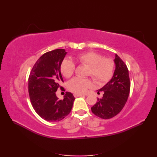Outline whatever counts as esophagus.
<instances>
[{"label": "esophagus", "instance_id": "obj_1", "mask_svg": "<svg viewBox=\"0 0 157 157\" xmlns=\"http://www.w3.org/2000/svg\"><path fill=\"white\" fill-rule=\"evenodd\" d=\"M73 95H74V96H75V98H77V97H80V96H84V95H83V94H76V93H75Z\"/></svg>", "mask_w": 157, "mask_h": 157}]
</instances>
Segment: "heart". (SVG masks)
<instances>
[{
    "label": "heart",
    "mask_w": 157,
    "mask_h": 157,
    "mask_svg": "<svg viewBox=\"0 0 157 157\" xmlns=\"http://www.w3.org/2000/svg\"><path fill=\"white\" fill-rule=\"evenodd\" d=\"M76 60L82 65L90 67L89 75L98 84H104L110 80L115 73V63L111 58L104 57L94 52H88L79 54ZM76 66L72 60L64 59L61 65V72L65 78H70L75 71ZM91 80L88 78L75 77L67 83V88L76 94H83L92 86Z\"/></svg>",
    "instance_id": "1"
}]
</instances>
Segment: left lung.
<instances>
[{
    "label": "left lung",
    "instance_id": "left-lung-1",
    "mask_svg": "<svg viewBox=\"0 0 157 157\" xmlns=\"http://www.w3.org/2000/svg\"><path fill=\"white\" fill-rule=\"evenodd\" d=\"M115 73L110 81L98 93L103 92V97L98 98V101L91 107L92 112L103 119H109L119 113L124 107L129 96L130 82L128 69L125 63L118 55L114 59Z\"/></svg>",
    "mask_w": 157,
    "mask_h": 157
}]
</instances>
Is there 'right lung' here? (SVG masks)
<instances>
[{
    "mask_svg": "<svg viewBox=\"0 0 157 157\" xmlns=\"http://www.w3.org/2000/svg\"><path fill=\"white\" fill-rule=\"evenodd\" d=\"M67 52L56 49L44 54L33 65L28 80L30 100L36 113L49 122L63 120L72 109L75 98L66 92L63 99H59L56 92L63 82L61 65Z\"/></svg>",
    "mask_w": 157,
    "mask_h": 157,
    "instance_id": "obj_1",
    "label": "right lung"
}]
</instances>
